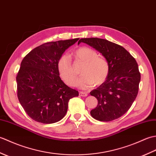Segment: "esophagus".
I'll use <instances>...</instances> for the list:
<instances>
[{
	"label": "esophagus",
	"mask_w": 156,
	"mask_h": 156,
	"mask_svg": "<svg viewBox=\"0 0 156 156\" xmlns=\"http://www.w3.org/2000/svg\"><path fill=\"white\" fill-rule=\"evenodd\" d=\"M79 95L81 96V97H87L88 94H87V92H79Z\"/></svg>",
	"instance_id": "34e87169"
}]
</instances>
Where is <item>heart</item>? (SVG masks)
I'll use <instances>...</instances> for the list:
<instances>
[{"label":"heart","instance_id":"1","mask_svg":"<svg viewBox=\"0 0 156 156\" xmlns=\"http://www.w3.org/2000/svg\"><path fill=\"white\" fill-rule=\"evenodd\" d=\"M74 55L79 62L84 63L82 68V77L79 79L78 86L82 89H88L102 84L109 74V65L107 59L98 56V53L88 47H81L74 51ZM58 70L62 80L65 83L74 87L78 76L72 66L71 59L64 55L58 62Z\"/></svg>","mask_w":156,"mask_h":156}]
</instances>
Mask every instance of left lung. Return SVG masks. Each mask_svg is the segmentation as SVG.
Returning a JSON list of instances; mask_svg holds the SVG:
<instances>
[{
    "instance_id": "1",
    "label": "left lung",
    "mask_w": 156,
    "mask_h": 156,
    "mask_svg": "<svg viewBox=\"0 0 156 156\" xmlns=\"http://www.w3.org/2000/svg\"><path fill=\"white\" fill-rule=\"evenodd\" d=\"M81 42L101 53L109 65L107 80L90 92L98 100L97 107L90 111L91 116L100 121L121 117L130 108L138 94L141 74L136 60L123 47L107 39L82 38L78 44Z\"/></svg>"
}]
</instances>
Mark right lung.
Listing matches in <instances>:
<instances>
[{
    "mask_svg": "<svg viewBox=\"0 0 156 156\" xmlns=\"http://www.w3.org/2000/svg\"><path fill=\"white\" fill-rule=\"evenodd\" d=\"M78 39L45 43L23 59L16 78L17 97L33 120L45 124L60 121L69 99L78 96L77 90L64 83L58 70L63 53Z\"/></svg>",
    "mask_w": 156,
    "mask_h": 156,
    "instance_id": "add662e5",
    "label": "right lung"
}]
</instances>
